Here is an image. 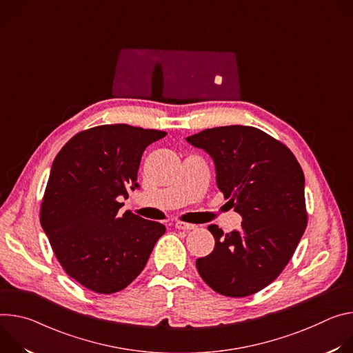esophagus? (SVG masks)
I'll use <instances>...</instances> for the list:
<instances>
[{"label": "esophagus", "mask_w": 353, "mask_h": 353, "mask_svg": "<svg viewBox=\"0 0 353 353\" xmlns=\"http://www.w3.org/2000/svg\"><path fill=\"white\" fill-rule=\"evenodd\" d=\"M175 227L178 230H183V231H189V230H196L198 225L196 224H189V223H183V221H176Z\"/></svg>", "instance_id": "esophagus-1"}]
</instances>
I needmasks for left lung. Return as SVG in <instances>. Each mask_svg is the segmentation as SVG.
<instances>
[{
  "mask_svg": "<svg viewBox=\"0 0 353 353\" xmlns=\"http://www.w3.org/2000/svg\"><path fill=\"white\" fill-rule=\"evenodd\" d=\"M206 151L217 188L241 217V228L209 231L214 250L196 259L202 279L228 297L254 294L275 281L307 225L304 174L293 152L251 126H221L186 137Z\"/></svg>",
  "mask_w": 353,
  "mask_h": 353,
  "instance_id": "obj_1",
  "label": "left lung"
}]
</instances>
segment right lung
Instances as JSON below:
<instances>
[{
    "label": "right lung",
    "mask_w": 353,
    "mask_h": 353,
    "mask_svg": "<svg viewBox=\"0 0 353 353\" xmlns=\"http://www.w3.org/2000/svg\"><path fill=\"white\" fill-rule=\"evenodd\" d=\"M165 132L105 125L75 134L56 155L41 209V224L67 275L110 294L144 269L165 227L130 212L117 214L139 189L147 145Z\"/></svg>",
    "instance_id": "obj_1"
}]
</instances>
